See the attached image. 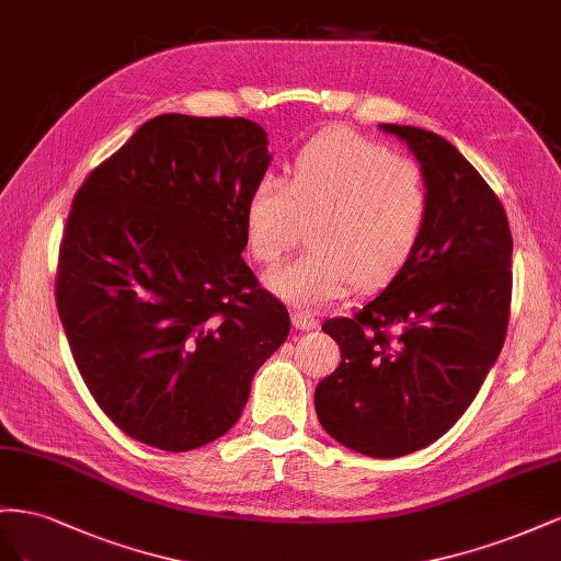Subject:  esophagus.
<instances>
[{"label":"esophagus","instance_id":"esophagus-1","mask_svg":"<svg viewBox=\"0 0 561 561\" xmlns=\"http://www.w3.org/2000/svg\"><path fill=\"white\" fill-rule=\"evenodd\" d=\"M294 324H296V329L310 331V329H317L319 319L312 312H294Z\"/></svg>","mask_w":561,"mask_h":561}]
</instances>
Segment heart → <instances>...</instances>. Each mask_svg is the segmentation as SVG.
Segmentation results:
<instances>
[{
    "instance_id": "1",
    "label": "heart",
    "mask_w": 561,
    "mask_h": 561,
    "mask_svg": "<svg viewBox=\"0 0 561 561\" xmlns=\"http://www.w3.org/2000/svg\"><path fill=\"white\" fill-rule=\"evenodd\" d=\"M430 218L423 169L386 142L329 129L302 146L286 183L279 173L255 181L244 209L253 259L275 265L308 222L310 251L275 267L267 284L302 310L324 308L352 284L376 289L419 249Z\"/></svg>"
}]
</instances>
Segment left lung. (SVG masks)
I'll return each mask as SVG.
<instances>
[{"instance_id": "8db88e82", "label": "left lung", "mask_w": 561, "mask_h": 561, "mask_svg": "<svg viewBox=\"0 0 561 561\" xmlns=\"http://www.w3.org/2000/svg\"><path fill=\"white\" fill-rule=\"evenodd\" d=\"M380 129L419 157L430 218L386 291L355 317L322 324L341 345V364L317 386L314 409L347 449L397 458L439 439L499 359L510 319L512 234L499 195L449 140L419 126Z\"/></svg>"}]
</instances>
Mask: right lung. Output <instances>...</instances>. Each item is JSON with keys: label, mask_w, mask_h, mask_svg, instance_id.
Here are the masks:
<instances>
[{"label": "right lung", "mask_w": 561, "mask_h": 561, "mask_svg": "<svg viewBox=\"0 0 561 561\" xmlns=\"http://www.w3.org/2000/svg\"><path fill=\"white\" fill-rule=\"evenodd\" d=\"M267 164L255 122L173 112L77 190L56 306L95 404L136 442L190 451L226 435L289 335L286 306L242 259Z\"/></svg>", "instance_id": "right-lung-1"}]
</instances>
